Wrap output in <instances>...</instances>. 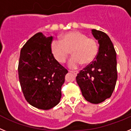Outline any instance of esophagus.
I'll return each mask as SVG.
<instances>
[{
	"mask_svg": "<svg viewBox=\"0 0 131 131\" xmlns=\"http://www.w3.org/2000/svg\"><path fill=\"white\" fill-rule=\"evenodd\" d=\"M68 72H69L73 73V74H74L75 75H77V74L79 73L78 71H72V70H68Z\"/></svg>",
	"mask_w": 131,
	"mask_h": 131,
	"instance_id": "esophagus-1",
	"label": "esophagus"
}]
</instances>
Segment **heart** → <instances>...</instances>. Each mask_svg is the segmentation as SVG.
I'll use <instances>...</instances> for the list:
<instances>
[{
	"label": "heart",
	"mask_w": 131,
	"mask_h": 131,
	"mask_svg": "<svg viewBox=\"0 0 131 131\" xmlns=\"http://www.w3.org/2000/svg\"><path fill=\"white\" fill-rule=\"evenodd\" d=\"M72 49V57L68 61L69 68L76 69L84 64H89L95 59L99 52V44L95 38L74 30L64 34L61 40L51 42V50L59 63H64Z\"/></svg>",
	"instance_id": "1"
}]
</instances>
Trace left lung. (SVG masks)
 <instances>
[{"label":"left lung","instance_id":"1","mask_svg":"<svg viewBox=\"0 0 131 131\" xmlns=\"http://www.w3.org/2000/svg\"><path fill=\"white\" fill-rule=\"evenodd\" d=\"M99 44L95 59L76 76V82L86 101L99 104L111 96L117 78L116 53L109 36L101 30L92 29Z\"/></svg>","mask_w":131,"mask_h":131}]
</instances>
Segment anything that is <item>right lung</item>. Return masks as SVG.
I'll return each mask as SVG.
<instances>
[{
  "label": "right lung",
  "instance_id": "add662e5",
  "mask_svg": "<svg viewBox=\"0 0 131 131\" xmlns=\"http://www.w3.org/2000/svg\"><path fill=\"white\" fill-rule=\"evenodd\" d=\"M52 40V36L38 32L20 52L18 74L22 91L30 105L41 110L51 109L59 103L61 87L68 73L54 58Z\"/></svg>",
  "mask_w": 131,
  "mask_h": 131
}]
</instances>
